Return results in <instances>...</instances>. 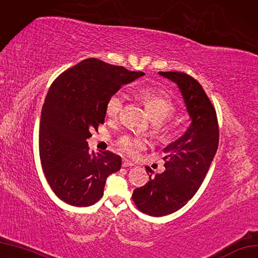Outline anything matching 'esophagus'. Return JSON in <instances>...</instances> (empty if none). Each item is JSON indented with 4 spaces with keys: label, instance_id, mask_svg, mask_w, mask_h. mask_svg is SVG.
<instances>
[{
    "label": "esophagus",
    "instance_id": "34e87169",
    "mask_svg": "<svg viewBox=\"0 0 258 258\" xmlns=\"http://www.w3.org/2000/svg\"><path fill=\"white\" fill-rule=\"evenodd\" d=\"M135 164H133L132 162H130V161H128V160H126V159H123L122 160V166L123 167H128V166H133Z\"/></svg>",
    "mask_w": 258,
    "mask_h": 258
}]
</instances>
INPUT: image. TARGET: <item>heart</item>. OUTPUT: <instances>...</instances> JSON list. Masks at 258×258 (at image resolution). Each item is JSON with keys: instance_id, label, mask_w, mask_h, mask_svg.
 <instances>
[{"instance_id": "heart-1", "label": "heart", "mask_w": 258, "mask_h": 258, "mask_svg": "<svg viewBox=\"0 0 258 258\" xmlns=\"http://www.w3.org/2000/svg\"><path fill=\"white\" fill-rule=\"evenodd\" d=\"M139 97L146 106L152 119L157 123L172 117L176 111V106L170 99V97L160 88L153 86L141 88L139 91ZM123 105H125V99L122 95L118 93L113 94L106 100L105 113L110 118L116 119L121 114ZM156 135L160 142L167 144L176 138L177 129L173 126H159L156 128ZM116 145L122 154L129 157H137L145 148L146 141L126 135L117 140Z\"/></svg>"}]
</instances>
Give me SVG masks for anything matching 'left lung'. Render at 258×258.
I'll list each match as a JSON object with an SVG mask.
<instances>
[{
    "mask_svg": "<svg viewBox=\"0 0 258 258\" xmlns=\"http://www.w3.org/2000/svg\"><path fill=\"white\" fill-rule=\"evenodd\" d=\"M159 75L178 85L192 122L182 137L164 148L165 171L150 175L146 184L133 191L132 200L138 209L153 217L173 214L193 198L219 144L217 112L202 85L184 73L160 72ZM146 171L152 173L150 167Z\"/></svg>",
    "mask_w": 258,
    "mask_h": 258,
    "instance_id": "1",
    "label": "left lung"
}]
</instances>
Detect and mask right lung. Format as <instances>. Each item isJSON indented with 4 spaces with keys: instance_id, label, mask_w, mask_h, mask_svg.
Returning a JSON list of instances; mask_svg holds the SVG:
<instances>
[{
    "instance_id": "right-lung-1",
    "label": "right lung",
    "mask_w": 258,
    "mask_h": 258,
    "mask_svg": "<svg viewBox=\"0 0 258 258\" xmlns=\"http://www.w3.org/2000/svg\"><path fill=\"white\" fill-rule=\"evenodd\" d=\"M144 75L87 58L53 81L41 110L39 156L48 183L63 202L93 205L102 198L108 176L119 171V156L90 153L86 140L104 122L109 97Z\"/></svg>"
}]
</instances>
